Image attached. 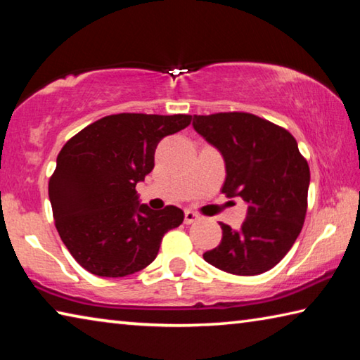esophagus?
<instances>
[{"instance_id":"esophagus-1","label":"esophagus","mask_w":360,"mask_h":360,"mask_svg":"<svg viewBox=\"0 0 360 360\" xmlns=\"http://www.w3.org/2000/svg\"><path fill=\"white\" fill-rule=\"evenodd\" d=\"M197 219H198L197 212H193L191 210H186V212H184V222L186 224H192V222L197 221Z\"/></svg>"}]
</instances>
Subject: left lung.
<instances>
[{
	"mask_svg": "<svg viewBox=\"0 0 360 360\" xmlns=\"http://www.w3.org/2000/svg\"><path fill=\"white\" fill-rule=\"evenodd\" d=\"M193 130L225 162L222 192L248 203L238 230L219 222L222 240L203 259L219 270L254 276L271 270L300 235L309 167L288 130L248 112L193 115Z\"/></svg>",
	"mask_w": 360,
	"mask_h": 360,
	"instance_id": "1",
	"label": "left lung"
}]
</instances>
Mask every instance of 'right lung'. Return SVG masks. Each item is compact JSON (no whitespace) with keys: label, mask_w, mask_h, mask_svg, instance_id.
I'll return each mask as SVG.
<instances>
[{"label":"right lung","mask_w":360,"mask_h":360,"mask_svg":"<svg viewBox=\"0 0 360 360\" xmlns=\"http://www.w3.org/2000/svg\"><path fill=\"white\" fill-rule=\"evenodd\" d=\"M192 115L114 114L72 136L49 181L56 227L72 257L103 278H122L157 257L163 235L179 227L176 206L154 211L135 187L154 168L157 144Z\"/></svg>","instance_id":"right-lung-1"}]
</instances>
